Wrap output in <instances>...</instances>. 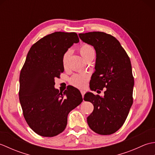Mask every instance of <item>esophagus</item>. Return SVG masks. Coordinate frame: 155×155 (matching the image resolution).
Segmentation results:
<instances>
[{
  "mask_svg": "<svg viewBox=\"0 0 155 155\" xmlns=\"http://www.w3.org/2000/svg\"><path fill=\"white\" fill-rule=\"evenodd\" d=\"M81 94H82V97H83V98H84V94H85V91H83V90H81Z\"/></svg>",
  "mask_w": 155,
  "mask_h": 155,
  "instance_id": "obj_1",
  "label": "esophagus"
}]
</instances>
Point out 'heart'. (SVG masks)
Listing matches in <instances>:
<instances>
[{"mask_svg":"<svg viewBox=\"0 0 155 155\" xmlns=\"http://www.w3.org/2000/svg\"><path fill=\"white\" fill-rule=\"evenodd\" d=\"M79 52L82 57L86 61H88L91 58H93L95 56V50L94 47L93 46L88 44L82 45L79 47ZM69 55H70L69 51L65 52L62 55V63L64 68L67 67ZM88 78H89V77L87 74H76L70 78L69 82L72 86L78 88H83L87 85Z\"/></svg>","mask_w":155,"mask_h":155,"instance_id":"b5f03b06","label":"heart"}]
</instances>
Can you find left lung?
<instances>
[{
	"mask_svg": "<svg viewBox=\"0 0 155 155\" xmlns=\"http://www.w3.org/2000/svg\"><path fill=\"white\" fill-rule=\"evenodd\" d=\"M96 51L95 71L91 77V91L107 89L104 97L88 92L84 100L93 103L87 117L88 126L97 134H113L123 126L133 103L134 78L130 58L119 41L103 32L78 35Z\"/></svg>",
	"mask_w": 155,
	"mask_h": 155,
	"instance_id": "obj_1",
	"label": "left lung"
}]
</instances>
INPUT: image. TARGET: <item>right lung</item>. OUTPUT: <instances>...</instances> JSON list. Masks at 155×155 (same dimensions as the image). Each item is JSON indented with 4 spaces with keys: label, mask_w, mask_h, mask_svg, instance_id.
<instances>
[{
    "label": "right lung",
    "mask_w": 155,
    "mask_h": 155,
    "mask_svg": "<svg viewBox=\"0 0 155 155\" xmlns=\"http://www.w3.org/2000/svg\"><path fill=\"white\" fill-rule=\"evenodd\" d=\"M79 38L76 32H55L38 41L29 50L20 73L19 101L28 126L38 135L52 137L63 131L68 113L83 98L71 86L63 93L54 88L63 72L62 55Z\"/></svg>",
    "instance_id": "add662e5"
}]
</instances>
